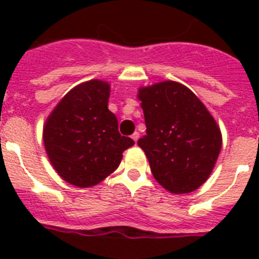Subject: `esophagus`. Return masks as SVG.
I'll return each mask as SVG.
<instances>
[{"label": "esophagus", "instance_id": "34e87169", "mask_svg": "<svg viewBox=\"0 0 259 259\" xmlns=\"http://www.w3.org/2000/svg\"><path fill=\"white\" fill-rule=\"evenodd\" d=\"M132 140L135 141V143H137V140H139V137H140V134H139V132H135L134 135H132Z\"/></svg>", "mask_w": 259, "mask_h": 259}]
</instances>
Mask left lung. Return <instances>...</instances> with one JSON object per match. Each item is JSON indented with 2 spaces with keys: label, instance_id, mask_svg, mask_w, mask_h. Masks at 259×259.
I'll use <instances>...</instances> for the list:
<instances>
[{
  "label": "left lung",
  "instance_id": "1",
  "mask_svg": "<svg viewBox=\"0 0 259 259\" xmlns=\"http://www.w3.org/2000/svg\"><path fill=\"white\" fill-rule=\"evenodd\" d=\"M146 135L137 141L154 179L171 193L200 188L222 148L218 124L200 98L176 81L139 89Z\"/></svg>",
  "mask_w": 259,
  "mask_h": 259
}]
</instances>
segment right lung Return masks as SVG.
<instances>
[{
    "instance_id": "add662e5",
    "label": "right lung",
    "mask_w": 259,
    "mask_h": 259,
    "mask_svg": "<svg viewBox=\"0 0 259 259\" xmlns=\"http://www.w3.org/2000/svg\"><path fill=\"white\" fill-rule=\"evenodd\" d=\"M110 85L93 79L72 88L44 124V145L62 179L88 188L118 168L123 152L135 144L118 131L109 109Z\"/></svg>"
}]
</instances>
